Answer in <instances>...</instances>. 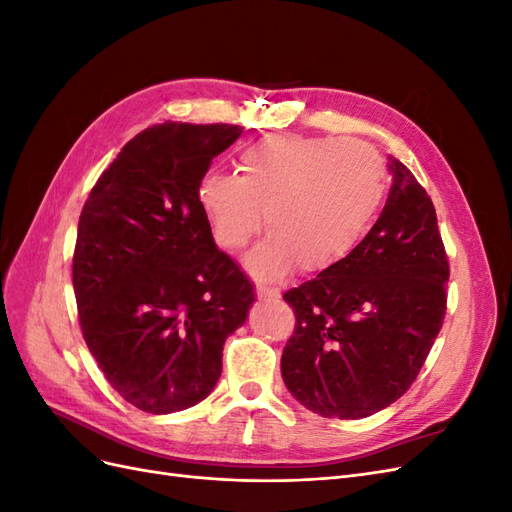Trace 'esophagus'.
I'll list each match as a JSON object with an SVG mask.
<instances>
[{
  "mask_svg": "<svg viewBox=\"0 0 512 512\" xmlns=\"http://www.w3.org/2000/svg\"><path fill=\"white\" fill-rule=\"evenodd\" d=\"M256 294H258V299H277L280 297V288L256 284Z\"/></svg>",
  "mask_w": 512,
  "mask_h": 512,
  "instance_id": "1",
  "label": "esophagus"
}]
</instances>
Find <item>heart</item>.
Segmentation results:
<instances>
[{
	"label": "heart",
	"instance_id": "heart-1",
	"mask_svg": "<svg viewBox=\"0 0 512 512\" xmlns=\"http://www.w3.org/2000/svg\"><path fill=\"white\" fill-rule=\"evenodd\" d=\"M386 170L359 141L277 134L241 151L237 175L209 173L198 205L224 250L239 252L262 224L267 241L247 260L256 275L299 265L329 271L361 243L382 205Z\"/></svg>",
	"mask_w": 512,
	"mask_h": 512
}]
</instances>
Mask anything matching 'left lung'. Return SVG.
<instances>
[{"instance_id": "obj_1", "label": "left lung", "mask_w": 512, "mask_h": 512, "mask_svg": "<svg viewBox=\"0 0 512 512\" xmlns=\"http://www.w3.org/2000/svg\"><path fill=\"white\" fill-rule=\"evenodd\" d=\"M393 185L354 252L284 292L294 331L282 376L294 399L327 418L391 406L421 371L446 314L448 256L421 183L391 158Z\"/></svg>"}]
</instances>
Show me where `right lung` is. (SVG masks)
<instances>
[{
	"mask_svg": "<svg viewBox=\"0 0 512 512\" xmlns=\"http://www.w3.org/2000/svg\"><path fill=\"white\" fill-rule=\"evenodd\" d=\"M232 123L166 121L123 145L85 200L72 258L81 331L108 384L138 410L203 401L254 284L218 250L198 183L241 136Z\"/></svg>",
	"mask_w": 512,
	"mask_h": 512,
	"instance_id": "obj_1",
	"label": "right lung"
}]
</instances>
